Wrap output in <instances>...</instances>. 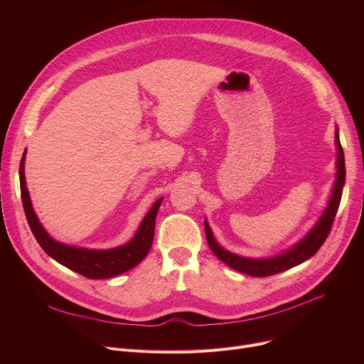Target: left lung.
Instances as JSON below:
<instances>
[{
    "label": "left lung",
    "mask_w": 364,
    "mask_h": 364,
    "mask_svg": "<svg viewBox=\"0 0 364 364\" xmlns=\"http://www.w3.org/2000/svg\"><path fill=\"white\" fill-rule=\"evenodd\" d=\"M335 137H336L335 141L338 147V161H336L338 174H336L333 193L329 200V205L326 206V209H324V213L317 221V224L313 227V230L301 242H298L292 250L283 252L282 255H277L274 258H267V259H251V258H243L223 250V247L215 242L211 233V228H209L208 223L205 221V233H206L208 245L218 259H221L224 264L232 267L233 270L240 272L243 274L252 276V277H269V276L282 273L284 270H289L292 267L307 261L320 250L321 245L328 239L331 233V228L333 225V220L336 217L339 202L342 198V188H343V184H346V159H343V150L339 141L338 129L335 131Z\"/></svg>",
    "instance_id": "obj_1"
}]
</instances>
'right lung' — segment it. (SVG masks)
Instances as JSON below:
<instances>
[{"label":"right lung","mask_w":364,"mask_h":364,"mask_svg":"<svg viewBox=\"0 0 364 364\" xmlns=\"http://www.w3.org/2000/svg\"><path fill=\"white\" fill-rule=\"evenodd\" d=\"M25 155L26 151L23 153L21 168H18L23 209H25V215L31 230L36 242L40 243V246L46 251V254H48L57 262L68 267V269L80 273L88 279L114 277L131 270L132 267H136L144 259V257L147 255V252L151 247L153 236H155V221H156L158 209L161 206L162 199H158L155 203H153L150 211L143 218L136 236H134L132 240H129L127 245L113 247V250H106V251H92V250H84V247L68 246L65 243L55 242L54 239H51L35 215V211L29 199V192L26 188V181H25Z\"/></svg>","instance_id":"right-lung-1"}]
</instances>
